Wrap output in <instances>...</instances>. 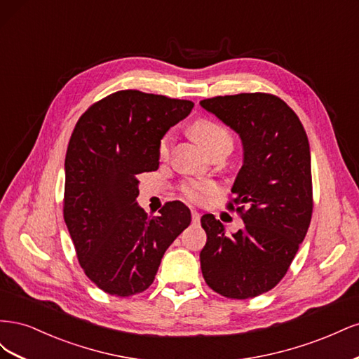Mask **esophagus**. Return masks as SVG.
<instances>
[{
	"label": "esophagus",
	"mask_w": 359,
	"mask_h": 359,
	"mask_svg": "<svg viewBox=\"0 0 359 359\" xmlns=\"http://www.w3.org/2000/svg\"><path fill=\"white\" fill-rule=\"evenodd\" d=\"M191 222L193 224H198L201 222V214L198 211H191Z\"/></svg>",
	"instance_id": "1"
}]
</instances>
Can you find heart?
Here are the masks:
<instances>
[{
    "instance_id": "1",
    "label": "heart",
    "mask_w": 359,
    "mask_h": 359,
    "mask_svg": "<svg viewBox=\"0 0 359 359\" xmlns=\"http://www.w3.org/2000/svg\"><path fill=\"white\" fill-rule=\"evenodd\" d=\"M191 133L194 137H196L198 142L208 151V153L217 145H220L222 142H232L231 133L219 123L212 121V119H206V118L198 119V121L191 126ZM170 144H172L170 135H165L161 137L158 144V156L161 158L168 157ZM181 191L189 201L199 203L208 199L215 191V187L211 182H189L186 186H182Z\"/></svg>"
}]
</instances>
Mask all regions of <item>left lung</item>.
Masks as SVG:
<instances>
[{
  "mask_svg": "<svg viewBox=\"0 0 359 359\" xmlns=\"http://www.w3.org/2000/svg\"><path fill=\"white\" fill-rule=\"evenodd\" d=\"M241 137L244 160L232 186L243 229L227 236L212 214L202 215L203 278L226 298L247 299L285 277L306 238L313 212L310 145L299 118L273 94L243 93L201 102Z\"/></svg>",
  "mask_w": 359,
  "mask_h": 359,
  "instance_id": "obj_1",
  "label": "left lung"
}]
</instances>
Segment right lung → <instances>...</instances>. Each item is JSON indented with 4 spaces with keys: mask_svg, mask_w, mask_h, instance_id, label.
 Listing matches in <instances>:
<instances>
[{
    "mask_svg": "<svg viewBox=\"0 0 359 359\" xmlns=\"http://www.w3.org/2000/svg\"><path fill=\"white\" fill-rule=\"evenodd\" d=\"M194 103L118 91L88 107L66 154L64 222L93 283L115 297L151 286L161 257L191 222L180 201L148 217L136 202L139 173L158 169V144Z\"/></svg>",
    "mask_w": 359,
    "mask_h": 359,
    "instance_id": "right-lung-1",
    "label": "right lung"
}]
</instances>
